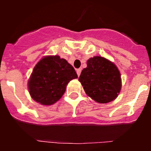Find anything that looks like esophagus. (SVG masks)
Returning a JSON list of instances; mask_svg holds the SVG:
<instances>
[{
    "mask_svg": "<svg viewBox=\"0 0 151 151\" xmlns=\"http://www.w3.org/2000/svg\"><path fill=\"white\" fill-rule=\"evenodd\" d=\"M81 72H82V69H76V73H77V75H78V76H80V74H81Z\"/></svg>",
    "mask_w": 151,
    "mask_h": 151,
    "instance_id": "1",
    "label": "esophagus"
}]
</instances>
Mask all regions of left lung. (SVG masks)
Returning <instances> with one entry per match:
<instances>
[{
	"instance_id": "8db88e82",
	"label": "left lung",
	"mask_w": 151,
	"mask_h": 151,
	"mask_svg": "<svg viewBox=\"0 0 151 151\" xmlns=\"http://www.w3.org/2000/svg\"><path fill=\"white\" fill-rule=\"evenodd\" d=\"M78 81L88 96L100 104L115 100L121 91L120 72L115 64L104 57L96 56L87 61Z\"/></svg>"
}]
</instances>
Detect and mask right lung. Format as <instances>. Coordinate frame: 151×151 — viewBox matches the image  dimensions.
Returning <instances> with one entry per match:
<instances>
[{
  "mask_svg": "<svg viewBox=\"0 0 151 151\" xmlns=\"http://www.w3.org/2000/svg\"><path fill=\"white\" fill-rule=\"evenodd\" d=\"M78 78L74 68L59 56H46L34 67L28 82L31 97L41 105H52L60 99L71 80Z\"/></svg>",
  "mask_w": 151,
  "mask_h": 151,
  "instance_id": "add662e5",
  "label": "right lung"
}]
</instances>
